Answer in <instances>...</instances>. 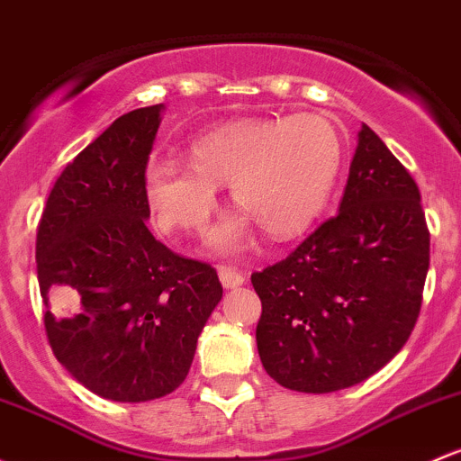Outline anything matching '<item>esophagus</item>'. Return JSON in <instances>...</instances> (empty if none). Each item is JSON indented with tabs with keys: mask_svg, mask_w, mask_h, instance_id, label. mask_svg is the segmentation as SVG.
Returning <instances> with one entry per match:
<instances>
[{
	"mask_svg": "<svg viewBox=\"0 0 461 461\" xmlns=\"http://www.w3.org/2000/svg\"><path fill=\"white\" fill-rule=\"evenodd\" d=\"M219 277L221 285L225 288H239L245 285V276H242V271L234 269V267H219Z\"/></svg>",
	"mask_w": 461,
	"mask_h": 461,
	"instance_id": "34e87169",
	"label": "esophagus"
}]
</instances>
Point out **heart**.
<instances>
[{"label": "heart", "instance_id": "heart-1", "mask_svg": "<svg viewBox=\"0 0 461 461\" xmlns=\"http://www.w3.org/2000/svg\"><path fill=\"white\" fill-rule=\"evenodd\" d=\"M341 157L339 131L321 115L240 120L192 141L190 164L153 157L144 173L146 201L164 234L203 236L219 205L216 185L230 184L245 214L216 230L219 249L245 247L249 219L269 239L288 240L320 216Z\"/></svg>", "mask_w": 461, "mask_h": 461}]
</instances>
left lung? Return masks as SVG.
Listing matches in <instances>:
<instances>
[{"label": "left lung", "mask_w": 461, "mask_h": 461, "mask_svg": "<svg viewBox=\"0 0 461 461\" xmlns=\"http://www.w3.org/2000/svg\"><path fill=\"white\" fill-rule=\"evenodd\" d=\"M429 239L416 181L363 124L337 214L251 273L267 374L286 389L328 393L381 370L418 321Z\"/></svg>", "instance_id": "obj_1"}]
</instances>
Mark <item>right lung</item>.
<instances>
[{
	"label": "right lung",
	"instance_id": "obj_1",
	"mask_svg": "<svg viewBox=\"0 0 461 461\" xmlns=\"http://www.w3.org/2000/svg\"><path fill=\"white\" fill-rule=\"evenodd\" d=\"M159 111H129L80 150L37 230L50 348L80 385L118 402L153 401L185 381L222 297L216 269L170 251L146 227Z\"/></svg>",
	"mask_w": 461,
	"mask_h": 461
}]
</instances>
